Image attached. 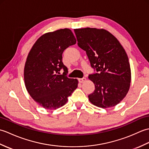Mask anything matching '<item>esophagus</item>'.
I'll use <instances>...</instances> for the list:
<instances>
[{
  "instance_id": "obj_1",
  "label": "esophagus",
  "mask_w": 149,
  "mask_h": 149,
  "mask_svg": "<svg viewBox=\"0 0 149 149\" xmlns=\"http://www.w3.org/2000/svg\"><path fill=\"white\" fill-rule=\"evenodd\" d=\"M78 81H79V83H83V82L86 81V78H85V77L80 78V79H79Z\"/></svg>"
}]
</instances>
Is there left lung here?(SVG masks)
<instances>
[{"label": "left lung", "instance_id": "left-lung-1", "mask_svg": "<svg viewBox=\"0 0 149 149\" xmlns=\"http://www.w3.org/2000/svg\"><path fill=\"white\" fill-rule=\"evenodd\" d=\"M77 45L85 50L94 73L88 78L95 90L88 95L93 105L113 107L127 95L131 73L127 54L118 40L105 29H74Z\"/></svg>", "mask_w": 149, "mask_h": 149}]
</instances>
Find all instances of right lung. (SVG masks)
Returning a JSON list of instances; mask_svg holds the SVG:
<instances>
[{"instance_id": "obj_1", "label": "right lung", "mask_w": 149, "mask_h": 149, "mask_svg": "<svg viewBox=\"0 0 149 149\" xmlns=\"http://www.w3.org/2000/svg\"><path fill=\"white\" fill-rule=\"evenodd\" d=\"M76 40L69 29L43 34L37 40L28 54L24 68L26 89L36 102L47 109H56L67 102L77 88L78 81L70 79L62 54ZM63 69L61 75L59 72Z\"/></svg>"}]
</instances>
